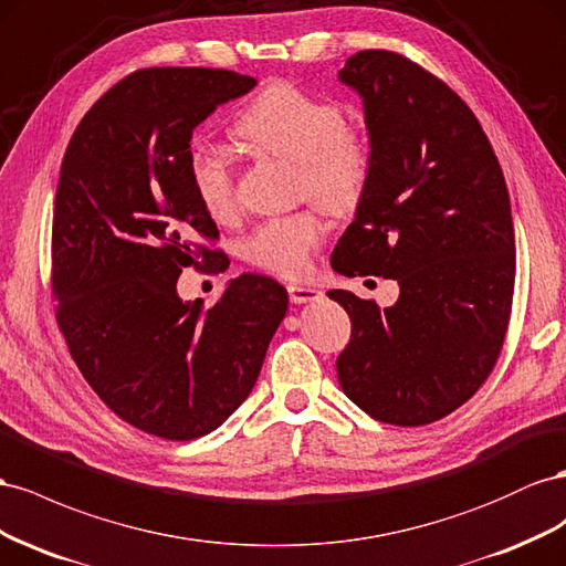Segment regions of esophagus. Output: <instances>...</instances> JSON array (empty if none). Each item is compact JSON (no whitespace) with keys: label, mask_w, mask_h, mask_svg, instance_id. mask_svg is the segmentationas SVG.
I'll use <instances>...</instances> for the list:
<instances>
[{"label":"esophagus","mask_w":566,"mask_h":566,"mask_svg":"<svg viewBox=\"0 0 566 566\" xmlns=\"http://www.w3.org/2000/svg\"><path fill=\"white\" fill-rule=\"evenodd\" d=\"M289 298H292V303H311V301L322 298V292H319V289H313V286L292 284V286H289Z\"/></svg>","instance_id":"esophagus-1"}]
</instances>
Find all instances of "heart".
Here are the masks:
<instances>
[{
	"instance_id": "obj_1",
	"label": "heart",
	"mask_w": 566,
	"mask_h": 566,
	"mask_svg": "<svg viewBox=\"0 0 566 566\" xmlns=\"http://www.w3.org/2000/svg\"><path fill=\"white\" fill-rule=\"evenodd\" d=\"M234 135L258 154L294 164L301 197L329 213H348L365 197L373 177V139L346 125L344 108L294 83H270L241 108ZM189 180L208 213L218 220L237 211L234 175L220 154L193 149ZM325 241V222L313 211L270 218L244 241L247 261L286 280L303 277Z\"/></svg>"
}]
</instances>
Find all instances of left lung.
Wrapping results in <instances>:
<instances>
[{"mask_svg":"<svg viewBox=\"0 0 566 566\" xmlns=\"http://www.w3.org/2000/svg\"><path fill=\"white\" fill-rule=\"evenodd\" d=\"M338 80L363 96L373 177L332 268L396 280L391 308L334 289L350 317L344 394L396 427L431 424L489 379L514 292L510 193L472 108L396 52L353 54Z\"/></svg>","mask_w":566,"mask_h":566,"instance_id":"obj_1","label":"left lung"}]
</instances>
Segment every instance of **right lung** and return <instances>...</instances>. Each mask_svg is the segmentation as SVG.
Returning <instances> with one entry per match:
<instances>
[{
	"instance_id": "right-lung-1",
	"label": "right lung",
	"mask_w": 566,
	"mask_h": 566,
	"mask_svg": "<svg viewBox=\"0 0 566 566\" xmlns=\"http://www.w3.org/2000/svg\"><path fill=\"white\" fill-rule=\"evenodd\" d=\"M255 87L224 69H142L80 120L52 220L56 322L80 373L127 424L191 441L251 394L286 289L244 272L213 308L182 301V268L228 270L189 180L193 127Z\"/></svg>"
}]
</instances>
